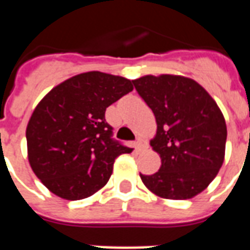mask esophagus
<instances>
[{"label": "esophagus", "instance_id": "obj_1", "mask_svg": "<svg viewBox=\"0 0 250 250\" xmlns=\"http://www.w3.org/2000/svg\"><path fill=\"white\" fill-rule=\"evenodd\" d=\"M143 147H145V143H143V141H142L141 138H138V139L135 141V148L138 150V151H141Z\"/></svg>", "mask_w": 250, "mask_h": 250}]
</instances>
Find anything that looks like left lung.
<instances>
[{
	"instance_id": "left-lung-1",
	"label": "left lung",
	"mask_w": 250,
	"mask_h": 250,
	"mask_svg": "<svg viewBox=\"0 0 250 250\" xmlns=\"http://www.w3.org/2000/svg\"><path fill=\"white\" fill-rule=\"evenodd\" d=\"M132 83L155 115L157 135L150 145L162 161L155 174H141L143 184L162 198H193L224 163V115L204 87L188 77L148 75Z\"/></svg>"
}]
</instances>
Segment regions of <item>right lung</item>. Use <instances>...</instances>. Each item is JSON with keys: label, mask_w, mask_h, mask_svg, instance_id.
<instances>
[{"label": "right lung", "mask_w": 250, "mask_h": 250, "mask_svg": "<svg viewBox=\"0 0 250 250\" xmlns=\"http://www.w3.org/2000/svg\"><path fill=\"white\" fill-rule=\"evenodd\" d=\"M132 89L128 79L85 72L59 84L37 104L26 127L28 158L52 193L76 201L108 182L115 159L132 148L112 138L105 108Z\"/></svg>", "instance_id": "obj_1"}]
</instances>
